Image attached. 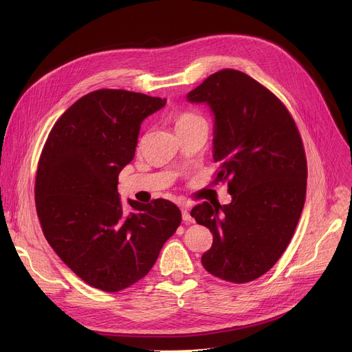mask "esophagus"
<instances>
[{
  "label": "esophagus",
  "instance_id": "obj_1",
  "mask_svg": "<svg viewBox=\"0 0 352 352\" xmlns=\"http://www.w3.org/2000/svg\"><path fill=\"white\" fill-rule=\"evenodd\" d=\"M182 221H184V223H187V224L194 223V218L191 217V214H190V211H188L187 207L182 208Z\"/></svg>",
  "mask_w": 352,
  "mask_h": 352
}]
</instances>
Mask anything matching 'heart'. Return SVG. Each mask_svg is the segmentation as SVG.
<instances>
[{
	"label": "heart",
	"mask_w": 352,
	"mask_h": 352,
	"mask_svg": "<svg viewBox=\"0 0 352 352\" xmlns=\"http://www.w3.org/2000/svg\"><path fill=\"white\" fill-rule=\"evenodd\" d=\"M204 121L206 120L201 116H198L195 113H190V111H182V113H177L174 116L177 131H179V129H184V128H188L191 125H195L198 122H204Z\"/></svg>",
	"instance_id": "heart-1"
}]
</instances>
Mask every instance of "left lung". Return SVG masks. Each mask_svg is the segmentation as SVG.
I'll use <instances>...</instances> for the list:
<instances>
[{"label":"left lung","mask_w":352,"mask_h":352,"mask_svg":"<svg viewBox=\"0 0 352 352\" xmlns=\"http://www.w3.org/2000/svg\"><path fill=\"white\" fill-rule=\"evenodd\" d=\"M187 98L214 113L215 184L227 181L232 195L228 206L206 201L191 211L214 236L201 263L224 281H254L280 260L304 208L300 131L281 100L241 71L211 74Z\"/></svg>","instance_id":"1"}]
</instances>
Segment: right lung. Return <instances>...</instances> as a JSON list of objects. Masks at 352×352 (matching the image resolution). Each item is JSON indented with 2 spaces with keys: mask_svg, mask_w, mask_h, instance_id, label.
<instances>
[{
  "mask_svg": "<svg viewBox=\"0 0 352 352\" xmlns=\"http://www.w3.org/2000/svg\"><path fill=\"white\" fill-rule=\"evenodd\" d=\"M166 100L97 89L54 124L35 177V207L48 244L88 285L117 292L150 272L181 224L166 199L122 208L118 174L133 161L141 122Z\"/></svg>",
  "mask_w": 352,
  "mask_h": 352,
  "instance_id": "add662e5",
  "label": "right lung"
}]
</instances>
